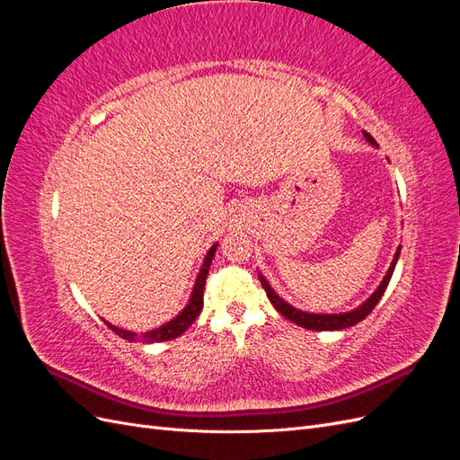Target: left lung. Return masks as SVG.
Masks as SVG:
<instances>
[{"instance_id": "1", "label": "left lung", "mask_w": 460, "mask_h": 460, "mask_svg": "<svg viewBox=\"0 0 460 460\" xmlns=\"http://www.w3.org/2000/svg\"><path fill=\"white\" fill-rule=\"evenodd\" d=\"M363 136H365V140H367L370 146L378 147V144H376V140H374V137H372L368 132H363ZM399 255H401V245H397L394 261H392V264H389V269H387L385 276L382 278L380 286L376 288V289L372 291V294H370L363 303L358 305V307H355V309H351V311H345V313H307V311H301V309L294 307V305H289L286 299H282L280 296H278L276 291L272 289V286L269 284L267 278H264L262 272H259V280H261L264 291H267V297L270 299V303L274 305L276 311L282 313L288 320H291V323H296L297 326L307 328V330H318V332H328V330H330V332H333V330L351 328V326L358 324L360 320H365V318L372 313V309H374L376 305H378V301L382 299V296H384V291H385L389 280H392V274H394V270H395V264H397Z\"/></svg>"}]
</instances>
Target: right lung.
Listing matches in <instances>:
<instances>
[{
  "mask_svg": "<svg viewBox=\"0 0 460 460\" xmlns=\"http://www.w3.org/2000/svg\"><path fill=\"white\" fill-rule=\"evenodd\" d=\"M218 247V242H215L211 247H208V252L201 262V269L196 276V282H193V288H191V294H190V299L186 303V307L180 311L174 318L166 320L164 324L153 328V330H147V332H130V330H124V328H119L115 324L107 323L105 318H102L103 323L113 330L117 336H120L122 340H128V341H142V343H159V341H169V340H174L178 336H182V333L193 324V320H196L203 309V289H205V280H207V274H208V267H211L213 262V257H215V252Z\"/></svg>",
  "mask_w": 460,
  "mask_h": 460,
  "instance_id": "obj_1",
  "label": "right lung"
}]
</instances>
